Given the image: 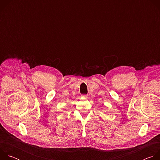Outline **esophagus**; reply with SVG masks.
Returning <instances> with one entry per match:
<instances>
[{
	"label": "esophagus",
	"mask_w": 160,
	"mask_h": 160,
	"mask_svg": "<svg viewBox=\"0 0 160 160\" xmlns=\"http://www.w3.org/2000/svg\"><path fill=\"white\" fill-rule=\"evenodd\" d=\"M82 96L84 98H87V95H82Z\"/></svg>",
	"instance_id": "obj_1"
}]
</instances>
